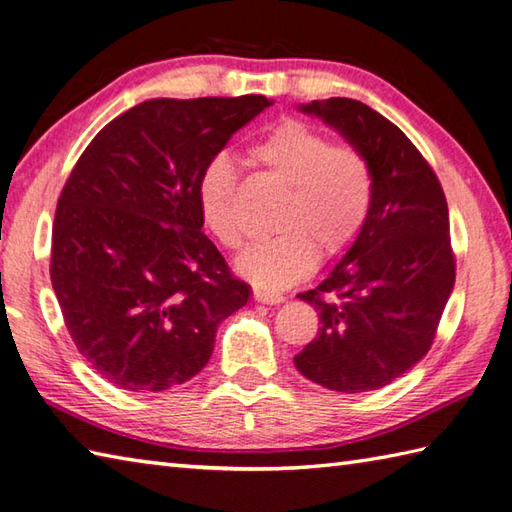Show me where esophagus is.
I'll list each match as a JSON object with an SVG mask.
<instances>
[{"label":"esophagus","mask_w":512,"mask_h":512,"mask_svg":"<svg viewBox=\"0 0 512 512\" xmlns=\"http://www.w3.org/2000/svg\"><path fill=\"white\" fill-rule=\"evenodd\" d=\"M253 297L259 303H268V306H277V303H284L286 301V297L279 295V292H268V290H262V288H255L253 290Z\"/></svg>","instance_id":"34e87169"}]
</instances>
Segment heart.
Returning a JSON list of instances; mask_svg holds the SVG:
<instances>
[{"label": "heart", "mask_w": 512, "mask_h": 512, "mask_svg": "<svg viewBox=\"0 0 512 512\" xmlns=\"http://www.w3.org/2000/svg\"><path fill=\"white\" fill-rule=\"evenodd\" d=\"M248 156L286 187L275 213L279 231L259 239L239 257L246 279L279 292L312 273L317 257L336 259L350 248L374 204V167L363 149L334 143L321 129L284 118L250 145ZM235 162L217 154L200 173L198 200L206 226L220 242L237 250L244 224L237 206Z\"/></svg>", "instance_id": "b5f03b06"}]
</instances>
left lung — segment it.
<instances>
[{
	"label": "left lung",
	"mask_w": 512,
	"mask_h": 512,
	"mask_svg": "<svg viewBox=\"0 0 512 512\" xmlns=\"http://www.w3.org/2000/svg\"><path fill=\"white\" fill-rule=\"evenodd\" d=\"M301 110L339 129L374 167L361 235L317 288L299 295L321 328L295 356L312 383L361 394L409 372L436 339L455 284L447 198L418 147L372 107L334 96Z\"/></svg>",
	"instance_id": "obj_1"
}]
</instances>
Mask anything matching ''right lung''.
<instances>
[{
	"label": "right lung",
	"mask_w": 512,
	"mask_h": 512,
	"mask_svg": "<svg viewBox=\"0 0 512 512\" xmlns=\"http://www.w3.org/2000/svg\"><path fill=\"white\" fill-rule=\"evenodd\" d=\"M262 94L151 99L107 123L65 180L50 279L76 350L107 383L165 391L209 363L215 330L246 306L204 235L200 173Z\"/></svg>",
	"instance_id": "add662e5"
}]
</instances>
